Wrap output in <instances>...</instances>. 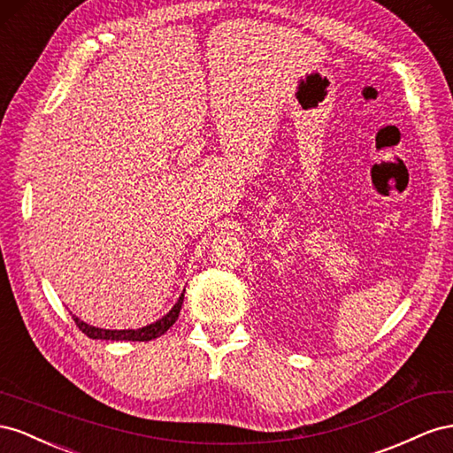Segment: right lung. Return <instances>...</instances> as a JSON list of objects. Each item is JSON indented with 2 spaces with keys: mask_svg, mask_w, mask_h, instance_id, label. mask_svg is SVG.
<instances>
[{
  "mask_svg": "<svg viewBox=\"0 0 453 453\" xmlns=\"http://www.w3.org/2000/svg\"><path fill=\"white\" fill-rule=\"evenodd\" d=\"M182 303H184V294L180 296V300L176 302V305L171 309L169 313H166L161 320L153 322V325L150 326H144V328H138V330H102V328H95V326H88L87 322L80 320L77 317H72L75 320L77 328H80L85 335H88V338L93 340H111V342H150V340H155L159 338L161 334H165L166 330H169L174 322L178 320V315H180V309H182Z\"/></svg>",
  "mask_w": 453,
  "mask_h": 453,
  "instance_id": "right-lung-1",
  "label": "right lung"
}]
</instances>
